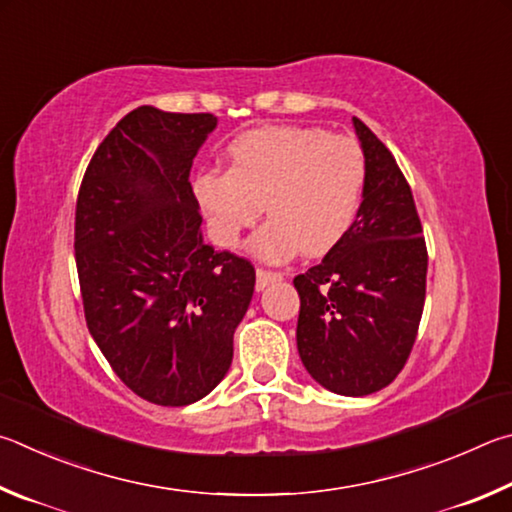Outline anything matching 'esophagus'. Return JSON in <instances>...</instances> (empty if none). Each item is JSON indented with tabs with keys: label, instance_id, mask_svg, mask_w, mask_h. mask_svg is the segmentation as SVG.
<instances>
[{
	"label": "esophagus",
	"instance_id": "34e87169",
	"mask_svg": "<svg viewBox=\"0 0 512 512\" xmlns=\"http://www.w3.org/2000/svg\"><path fill=\"white\" fill-rule=\"evenodd\" d=\"M283 274L281 272H270V270H256V290L261 292L267 285H272L276 281H281Z\"/></svg>",
	"mask_w": 512,
	"mask_h": 512
}]
</instances>
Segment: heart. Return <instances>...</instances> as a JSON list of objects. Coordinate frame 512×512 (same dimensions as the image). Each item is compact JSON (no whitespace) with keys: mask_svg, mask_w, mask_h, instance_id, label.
<instances>
[{"mask_svg":"<svg viewBox=\"0 0 512 512\" xmlns=\"http://www.w3.org/2000/svg\"><path fill=\"white\" fill-rule=\"evenodd\" d=\"M229 168L202 170L193 193L220 247H236L242 231L270 213L249 242L251 254L281 263L303 251L328 254L351 231L366 179L362 148L348 137L303 125H267L238 134Z\"/></svg>","mask_w":512,"mask_h":512,"instance_id":"heart-1","label":"heart"}]
</instances>
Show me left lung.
Listing matches in <instances>:
<instances>
[{
	"mask_svg": "<svg viewBox=\"0 0 512 512\" xmlns=\"http://www.w3.org/2000/svg\"><path fill=\"white\" fill-rule=\"evenodd\" d=\"M364 152L362 204L351 231L294 279L299 357L339 396H369L402 371L425 306L427 247L414 195L387 146L353 116Z\"/></svg>",
	"mask_w": 512,
	"mask_h": 512,
	"instance_id": "8db88e82",
	"label": "left lung"
}]
</instances>
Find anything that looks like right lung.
Here are the masks:
<instances>
[{
	"label": "right lung",
	"instance_id": "add662e5",
	"mask_svg": "<svg viewBox=\"0 0 512 512\" xmlns=\"http://www.w3.org/2000/svg\"><path fill=\"white\" fill-rule=\"evenodd\" d=\"M213 114L141 105L96 148L76 202V267L89 335L139 398L202 400L227 375L256 272L202 238L193 159Z\"/></svg>",
	"mask_w": 512,
	"mask_h": 512
}]
</instances>
